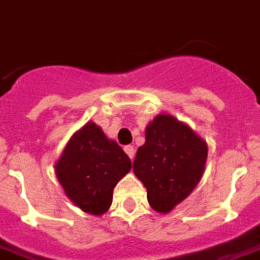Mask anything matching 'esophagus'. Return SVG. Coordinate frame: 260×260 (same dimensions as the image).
<instances>
[{
	"label": "esophagus",
	"instance_id": "esophagus-1",
	"mask_svg": "<svg viewBox=\"0 0 260 260\" xmlns=\"http://www.w3.org/2000/svg\"><path fill=\"white\" fill-rule=\"evenodd\" d=\"M124 150H125V152L128 154V156H129L131 159H134V156H135L134 146H125V148H124Z\"/></svg>",
	"mask_w": 260,
	"mask_h": 260
}]
</instances>
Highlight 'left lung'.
Segmentation results:
<instances>
[{"label":"left lung","mask_w":260,"mask_h":260,"mask_svg":"<svg viewBox=\"0 0 260 260\" xmlns=\"http://www.w3.org/2000/svg\"><path fill=\"white\" fill-rule=\"evenodd\" d=\"M207 144L188 125L169 114H158L146 128V143L138 148L134 173L147 189L158 213H169L201 181Z\"/></svg>","instance_id":"8db88e82"}]
</instances>
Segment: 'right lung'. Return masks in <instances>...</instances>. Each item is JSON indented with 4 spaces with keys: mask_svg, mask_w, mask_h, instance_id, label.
<instances>
[{
    "mask_svg": "<svg viewBox=\"0 0 260 260\" xmlns=\"http://www.w3.org/2000/svg\"><path fill=\"white\" fill-rule=\"evenodd\" d=\"M131 159L94 122L69 139L55 164V176L69 199L92 215H102L113 201V189L131 170Z\"/></svg>",
    "mask_w": 260,
    "mask_h": 260,
    "instance_id": "1",
    "label": "right lung"
}]
</instances>
